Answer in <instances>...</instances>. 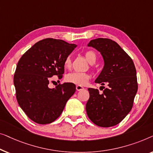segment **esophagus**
Here are the masks:
<instances>
[{
  "label": "esophagus",
  "instance_id": "esophagus-1",
  "mask_svg": "<svg viewBox=\"0 0 153 153\" xmlns=\"http://www.w3.org/2000/svg\"><path fill=\"white\" fill-rule=\"evenodd\" d=\"M85 89V88L83 87H82V86H79V85H77L76 86V90L77 91H81V90H83Z\"/></svg>",
  "mask_w": 153,
  "mask_h": 153
}]
</instances>
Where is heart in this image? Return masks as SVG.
<instances>
[{
	"mask_svg": "<svg viewBox=\"0 0 153 153\" xmlns=\"http://www.w3.org/2000/svg\"><path fill=\"white\" fill-rule=\"evenodd\" d=\"M85 57L89 64H94L96 63L97 60V55L93 51H88L85 53ZM71 57L68 56L64 60V65L66 68H70L71 66ZM90 79V76L87 73H78V72H73L68 74L66 76L65 79L67 82L74 84L76 85L85 86Z\"/></svg>",
	"mask_w": 153,
	"mask_h": 153,
	"instance_id": "obj_1",
	"label": "heart"
}]
</instances>
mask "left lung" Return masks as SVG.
Wrapping results in <instances>:
<instances>
[{"label":"left lung","mask_w":153,"mask_h":153,"mask_svg":"<svg viewBox=\"0 0 153 153\" xmlns=\"http://www.w3.org/2000/svg\"><path fill=\"white\" fill-rule=\"evenodd\" d=\"M87 46L99 51L104 60V67L95 82L107 85L102 94L98 89H88L87 116L98 126H114L132 109L138 89L134 62L117 42L109 39H96Z\"/></svg>","instance_id":"left-lung-1"}]
</instances>
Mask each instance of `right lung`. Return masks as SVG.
Listing matches in <instances>:
<instances>
[{"label": "right lung", "mask_w": 153, "mask_h": 153, "mask_svg": "<svg viewBox=\"0 0 153 153\" xmlns=\"http://www.w3.org/2000/svg\"><path fill=\"white\" fill-rule=\"evenodd\" d=\"M77 46L61 39L48 38L34 44L22 55L14 76L16 97L29 119L48 124L61 115L66 103L76 91L74 84L48 87L50 77L61 79L64 62Z\"/></svg>", "instance_id": "1"}]
</instances>
